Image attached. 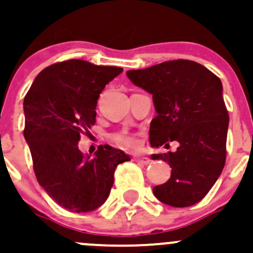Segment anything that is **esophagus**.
I'll return each mask as SVG.
<instances>
[{
	"label": "esophagus",
	"mask_w": 253,
	"mask_h": 253,
	"mask_svg": "<svg viewBox=\"0 0 253 253\" xmlns=\"http://www.w3.org/2000/svg\"><path fill=\"white\" fill-rule=\"evenodd\" d=\"M136 161H137V164H141V165H145V166H146V165H150L151 164V160L149 159V157H144V156H139V157H136Z\"/></svg>",
	"instance_id": "34e87169"
}]
</instances>
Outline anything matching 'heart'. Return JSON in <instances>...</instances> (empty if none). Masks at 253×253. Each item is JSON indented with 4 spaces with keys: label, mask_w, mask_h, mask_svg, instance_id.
<instances>
[{
    "label": "heart",
    "mask_w": 253,
    "mask_h": 253,
    "mask_svg": "<svg viewBox=\"0 0 253 253\" xmlns=\"http://www.w3.org/2000/svg\"><path fill=\"white\" fill-rule=\"evenodd\" d=\"M112 139L117 145L127 150H135L140 146L139 139L135 135L129 134V132H117L112 136Z\"/></svg>",
    "instance_id": "b5f03b06"
}]
</instances>
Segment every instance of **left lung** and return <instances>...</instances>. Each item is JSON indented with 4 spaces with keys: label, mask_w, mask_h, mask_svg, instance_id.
Instances as JSON below:
<instances>
[{
    "label": "left lung",
    "mask_w": 253,
    "mask_h": 253,
    "mask_svg": "<svg viewBox=\"0 0 253 253\" xmlns=\"http://www.w3.org/2000/svg\"><path fill=\"white\" fill-rule=\"evenodd\" d=\"M126 76L135 86L152 94L157 116L150 124L152 147L177 141L174 152L154 154L152 160L169 162L171 177L154 187V194L167 206H194L207 196L221 174L226 159L229 114L222 84L203 65L172 60Z\"/></svg>",
    "instance_id": "1"
}]
</instances>
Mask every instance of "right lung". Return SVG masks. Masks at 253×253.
<instances>
[{
  "label": "right lung",
  "mask_w": 253,
  "mask_h": 253,
  "mask_svg": "<svg viewBox=\"0 0 253 253\" xmlns=\"http://www.w3.org/2000/svg\"><path fill=\"white\" fill-rule=\"evenodd\" d=\"M122 72L84 60L57 62L39 72L24 98L23 134L37 179L69 211L99 208L111 193L117 166L130 161L109 145H99L93 157L79 150L84 130L96 123L99 94Z\"/></svg>",
  "instance_id": "right-lung-1"
}]
</instances>
